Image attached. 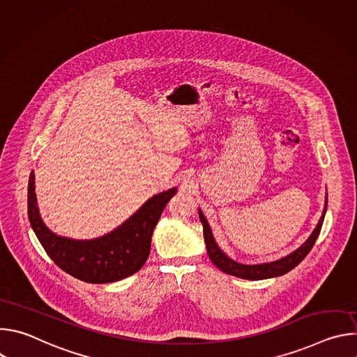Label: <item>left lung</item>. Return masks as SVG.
<instances>
[{"label":"left lung","mask_w":357,"mask_h":357,"mask_svg":"<svg viewBox=\"0 0 357 357\" xmlns=\"http://www.w3.org/2000/svg\"><path fill=\"white\" fill-rule=\"evenodd\" d=\"M326 209H328V193L325 197V208H324L322 216H321L317 227L311 233V236L305 240V243L302 245H299L295 251L287 254L285 257H281L274 261H266V263H257V264H244V263H238V261L230 259L227 254L218 245L205 215H203V212L200 209H197V212H199V219L203 225V236H205L208 254H209V259L212 260V263L219 270H222L223 273H226L229 275L256 281V280H266V278L284 275L288 271H291L292 268H295L305 257H307V254L311 251V248L314 247V244L321 233L324 219L326 215Z\"/></svg>","instance_id":"obj_1"}]
</instances>
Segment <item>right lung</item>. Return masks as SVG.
I'll return each mask as SVG.
<instances>
[{"label": "right lung", "instance_id": "right-lung-1", "mask_svg": "<svg viewBox=\"0 0 357 357\" xmlns=\"http://www.w3.org/2000/svg\"><path fill=\"white\" fill-rule=\"evenodd\" d=\"M176 192L175 186L149 197L134 215L105 236L79 240L59 236L43 223L32 171L28 182V218L39 243L58 267L84 282H114L132 275L145 264L152 233Z\"/></svg>", "mask_w": 357, "mask_h": 357}]
</instances>
